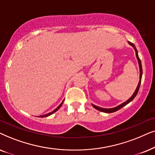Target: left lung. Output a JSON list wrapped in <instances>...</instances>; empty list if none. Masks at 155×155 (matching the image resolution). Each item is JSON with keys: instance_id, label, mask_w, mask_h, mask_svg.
<instances>
[{"instance_id": "obj_1", "label": "left lung", "mask_w": 155, "mask_h": 155, "mask_svg": "<svg viewBox=\"0 0 155 155\" xmlns=\"http://www.w3.org/2000/svg\"><path fill=\"white\" fill-rule=\"evenodd\" d=\"M128 44L130 45H131L132 47H133V49H135V54H136V57H137V61H138V64H139V68H140V81H139V83L137 84V88H136V89L135 91V92H134V94L132 95V96L128 100H127L126 101H125L124 103H123V104H120L119 106H117L116 107H114V108H101V107H98V106H95V105L92 104V106L94 108H95L96 109V110H100L101 111V112H104V113H113V112H115V111L120 110V108H122L123 107H124L125 106H126L127 104H128L130 102H131L133 100L134 98H135V96H137V93H138V91H139V88H140V84H141V79H142V64H141V61H140V59L139 58V56H138V52H137V49H136V47L135 46V45L133 44V43L128 42Z\"/></svg>"}]
</instances>
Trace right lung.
Instances as JSON below:
<instances>
[{
	"mask_svg": "<svg viewBox=\"0 0 155 155\" xmlns=\"http://www.w3.org/2000/svg\"><path fill=\"white\" fill-rule=\"evenodd\" d=\"M64 101H63L62 102H61V104L60 105H59V106H58V107H57V108H56V109H54V110L53 111H52V112H50V113H47V114H45V115H40V117H47V116H49V115H51V114H53V113H55V112H56V111L57 110H59V108H60V107L61 106V105H62V104H63V103H64Z\"/></svg>",
	"mask_w": 155,
	"mask_h": 155,
	"instance_id": "add662e5",
	"label": "right lung"
}]
</instances>
